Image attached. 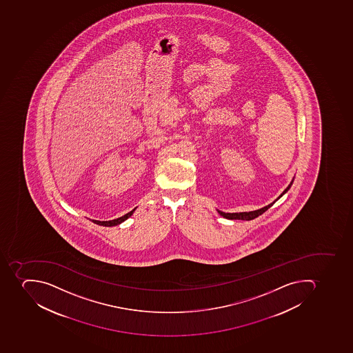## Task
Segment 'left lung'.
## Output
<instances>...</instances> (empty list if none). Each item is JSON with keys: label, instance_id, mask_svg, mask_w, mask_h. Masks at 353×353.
Masks as SVG:
<instances>
[{"label": "left lung", "instance_id": "1", "mask_svg": "<svg viewBox=\"0 0 353 353\" xmlns=\"http://www.w3.org/2000/svg\"><path fill=\"white\" fill-rule=\"evenodd\" d=\"M294 176L292 178V182L289 183V185L287 186L286 189L283 190V193H281V194L279 195L274 202L270 203L268 205L264 206V208H259V210H255V211L239 212V213H225V212L219 211V210H217V212H219L221 216L228 219H242V221H250V219H256V217H259V215H261L264 212H266L270 206H272V204H275L276 201L279 200L283 194H286L288 190L292 188V183H294Z\"/></svg>", "mask_w": 353, "mask_h": 353}]
</instances>
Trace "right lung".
I'll use <instances>...</instances> for the list:
<instances>
[{
  "instance_id": "right-lung-1",
  "label": "right lung",
  "mask_w": 353,
  "mask_h": 353,
  "mask_svg": "<svg viewBox=\"0 0 353 353\" xmlns=\"http://www.w3.org/2000/svg\"><path fill=\"white\" fill-rule=\"evenodd\" d=\"M136 211V208H134L132 211L129 212V213L125 214L123 216L119 217V219H111V221H96V219H92V222L94 224L101 225V226H105V228H111V226H117V225L121 224V223L125 222V219H128L129 217L134 214V212Z\"/></svg>"
}]
</instances>
